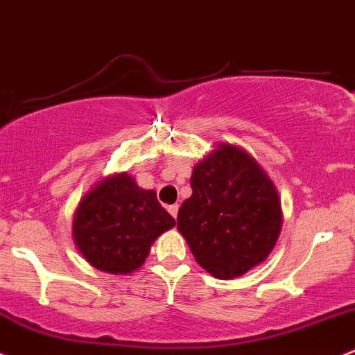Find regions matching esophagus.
Segmentation results:
<instances>
[{
  "mask_svg": "<svg viewBox=\"0 0 355 355\" xmlns=\"http://www.w3.org/2000/svg\"><path fill=\"white\" fill-rule=\"evenodd\" d=\"M168 212L171 214V217H177V214H178V204H173V205H168Z\"/></svg>",
  "mask_w": 355,
  "mask_h": 355,
  "instance_id": "34e87169",
  "label": "esophagus"
}]
</instances>
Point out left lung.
Instances as JSON below:
<instances>
[{
    "instance_id": "obj_1",
    "label": "left lung",
    "mask_w": 355,
    "mask_h": 355,
    "mask_svg": "<svg viewBox=\"0 0 355 355\" xmlns=\"http://www.w3.org/2000/svg\"><path fill=\"white\" fill-rule=\"evenodd\" d=\"M190 185L177 229L197 263L219 279L263 263L282 231V204L259 163L243 148L219 143L193 166Z\"/></svg>"
}]
</instances>
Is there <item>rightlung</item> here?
I'll return each mask as SVG.
<instances>
[{
  "label": "right lung",
  "instance_id": "add662e5",
  "mask_svg": "<svg viewBox=\"0 0 355 355\" xmlns=\"http://www.w3.org/2000/svg\"><path fill=\"white\" fill-rule=\"evenodd\" d=\"M175 225L155 190L139 189L131 175L116 173L87 192L76 210L72 236L96 270L128 275L145 263L151 244Z\"/></svg>",
  "mask_w": 355,
  "mask_h": 355
}]
</instances>
